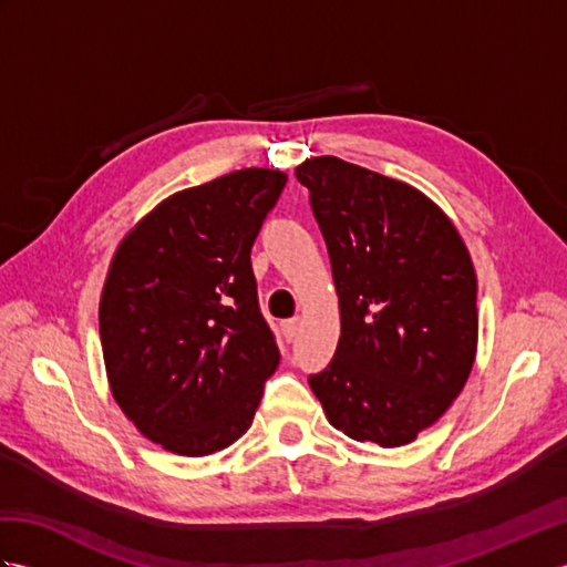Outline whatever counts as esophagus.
I'll use <instances>...</instances> for the list:
<instances>
[{"label":"esophagus","instance_id":"obj_1","mask_svg":"<svg viewBox=\"0 0 567 567\" xmlns=\"http://www.w3.org/2000/svg\"><path fill=\"white\" fill-rule=\"evenodd\" d=\"M297 331H299V319H287V321H282V333H285L287 341H295Z\"/></svg>","mask_w":567,"mask_h":567}]
</instances>
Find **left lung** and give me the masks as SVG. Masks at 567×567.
I'll return each instance as SVG.
<instances>
[{"label":"left lung","instance_id":"left-lung-1","mask_svg":"<svg viewBox=\"0 0 567 567\" xmlns=\"http://www.w3.org/2000/svg\"><path fill=\"white\" fill-rule=\"evenodd\" d=\"M327 240L341 307L331 363L309 384L331 426L412 443L461 394L477 351V277L436 204L333 155L295 171Z\"/></svg>","mask_w":567,"mask_h":567}]
</instances>
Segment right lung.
Segmentation results:
<instances>
[{"label": "right lung", "mask_w": 567, "mask_h": 567, "mask_svg": "<svg viewBox=\"0 0 567 567\" xmlns=\"http://www.w3.org/2000/svg\"><path fill=\"white\" fill-rule=\"evenodd\" d=\"M287 175L246 167L161 202L116 248L100 299L112 394L179 455H209L252 424L280 351L250 265Z\"/></svg>", "instance_id": "obj_1"}]
</instances>
